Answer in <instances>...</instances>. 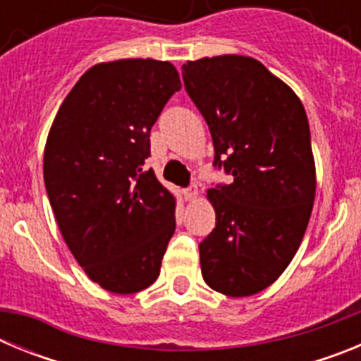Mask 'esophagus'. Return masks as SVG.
Masks as SVG:
<instances>
[{"instance_id":"1","label":"esophagus","mask_w":361,"mask_h":361,"mask_svg":"<svg viewBox=\"0 0 361 361\" xmlns=\"http://www.w3.org/2000/svg\"><path fill=\"white\" fill-rule=\"evenodd\" d=\"M197 195H199V188H197V184H191L190 188L184 190V199L186 200H195Z\"/></svg>"}]
</instances>
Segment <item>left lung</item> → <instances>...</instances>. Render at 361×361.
I'll use <instances>...</instances> for the list:
<instances>
[{"label":"left lung","instance_id":"left-lung-1","mask_svg":"<svg viewBox=\"0 0 361 361\" xmlns=\"http://www.w3.org/2000/svg\"><path fill=\"white\" fill-rule=\"evenodd\" d=\"M184 88L206 119L213 166L231 175L208 190L216 222L199 244L209 288L250 296L289 266L314 202L317 173L304 104L253 57L183 65Z\"/></svg>","mask_w":361,"mask_h":361}]
</instances>
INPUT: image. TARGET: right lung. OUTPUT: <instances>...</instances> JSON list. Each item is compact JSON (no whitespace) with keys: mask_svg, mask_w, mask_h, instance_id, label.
Wrapping results in <instances>:
<instances>
[{"mask_svg":"<svg viewBox=\"0 0 361 361\" xmlns=\"http://www.w3.org/2000/svg\"><path fill=\"white\" fill-rule=\"evenodd\" d=\"M180 90L175 66L119 59L92 66L63 101L44 146L50 206L68 250L117 295L157 280L175 231V197L146 170L149 130Z\"/></svg>","mask_w":361,"mask_h":361,"instance_id":"add662e5","label":"right lung"}]
</instances>
